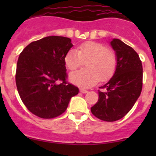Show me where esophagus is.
Segmentation results:
<instances>
[{
  "label": "esophagus",
  "instance_id": "1",
  "mask_svg": "<svg viewBox=\"0 0 156 156\" xmlns=\"http://www.w3.org/2000/svg\"><path fill=\"white\" fill-rule=\"evenodd\" d=\"M80 92H81L82 94H87L88 91L87 90L83 89V88H81V89H80Z\"/></svg>",
  "mask_w": 156,
  "mask_h": 156
}]
</instances>
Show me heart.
<instances>
[{
	"instance_id": "heart-1",
	"label": "heart",
	"mask_w": 156,
	"mask_h": 156,
	"mask_svg": "<svg viewBox=\"0 0 156 156\" xmlns=\"http://www.w3.org/2000/svg\"><path fill=\"white\" fill-rule=\"evenodd\" d=\"M87 60V69L72 72L69 76L71 82L81 87H91L100 79L108 80L115 73L118 64L117 56L113 50L94 41L81 44L78 50L71 49L64 58L66 66L70 71L79 68Z\"/></svg>"
}]
</instances>
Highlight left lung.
<instances>
[{
    "label": "left lung",
    "mask_w": 156,
    "mask_h": 156,
    "mask_svg": "<svg viewBox=\"0 0 156 156\" xmlns=\"http://www.w3.org/2000/svg\"><path fill=\"white\" fill-rule=\"evenodd\" d=\"M117 56L114 75L100 87L99 100L90 108L91 112L100 120L115 122L126 115L139 98L143 86V66L139 55L121 40L110 41Z\"/></svg>",
    "instance_id": "1"
}]
</instances>
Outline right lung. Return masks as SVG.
Listing matches in <instances>:
<instances>
[{
    "label": "right lung",
    "mask_w": 156,
    "mask_h": 156,
    "mask_svg": "<svg viewBox=\"0 0 156 156\" xmlns=\"http://www.w3.org/2000/svg\"><path fill=\"white\" fill-rule=\"evenodd\" d=\"M72 46L69 37L48 36L30 43L20 53L16 84L22 101L32 114L41 119L57 117L78 94V88L66 81L64 58Z\"/></svg>",
    "instance_id": "right-lung-1"
}]
</instances>
